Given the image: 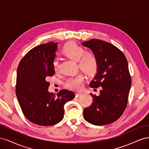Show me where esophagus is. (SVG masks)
I'll return each instance as SVG.
<instances>
[{
  "mask_svg": "<svg viewBox=\"0 0 149 149\" xmlns=\"http://www.w3.org/2000/svg\"><path fill=\"white\" fill-rule=\"evenodd\" d=\"M82 94L81 93H76V97H79L80 96H81Z\"/></svg>",
  "mask_w": 149,
  "mask_h": 149,
  "instance_id": "34e87169",
  "label": "esophagus"
}]
</instances>
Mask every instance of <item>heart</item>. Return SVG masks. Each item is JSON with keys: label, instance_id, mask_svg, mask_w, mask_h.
Masks as SVG:
<instances>
[{"label": "heart", "instance_id": "heart-1", "mask_svg": "<svg viewBox=\"0 0 149 149\" xmlns=\"http://www.w3.org/2000/svg\"><path fill=\"white\" fill-rule=\"evenodd\" d=\"M63 53L75 61H78V66L88 75L95 74L98 69L97 58L93 53L86 52L85 49L74 42H70L66 44L63 48ZM53 66L55 71L58 70V63L56 60L53 61ZM84 76L82 74H78L69 78L65 82V86L71 89H81L83 86Z\"/></svg>", "mask_w": 149, "mask_h": 149}]
</instances>
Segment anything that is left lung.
<instances>
[{"instance_id":"obj_1","label":"left lung","mask_w":149,"mask_h":149,"mask_svg":"<svg viewBox=\"0 0 149 149\" xmlns=\"http://www.w3.org/2000/svg\"><path fill=\"white\" fill-rule=\"evenodd\" d=\"M81 44L91 49L98 60L96 74L89 86L101 87L98 96L91 93L93 102L84 109V118L96 125L111 124L127 107L132 82L127 60L119 48L101 40L93 38Z\"/></svg>"}]
</instances>
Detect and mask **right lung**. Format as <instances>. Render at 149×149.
I'll use <instances>...</instances> for the list:
<instances>
[{
	"label": "right lung",
	"mask_w": 149,
	"mask_h": 149,
	"mask_svg": "<svg viewBox=\"0 0 149 149\" xmlns=\"http://www.w3.org/2000/svg\"><path fill=\"white\" fill-rule=\"evenodd\" d=\"M57 43L49 42L36 47L26 54L17 68L15 93L25 118L39 125L48 126L60 122L64 105L75 97L62 89L55 94L48 89L47 79L55 74L53 61Z\"/></svg>",
	"instance_id": "1"
}]
</instances>
